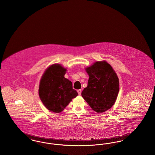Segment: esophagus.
<instances>
[{
	"instance_id": "34e87169",
	"label": "esophagus",
	"mask_w": 155,
	"mask_h": 155,
	"mask_svg": "<svg viewBox=\"0 0 155 155\" xmlns=\"http://www.w3.org/2000/svg\"><path fill=\"white\" fill-rule=\"evenodd\" d=\"M77 92H78V93L79 95H81V89H78V90H77Z\"/></svg>"
}]
</instances>
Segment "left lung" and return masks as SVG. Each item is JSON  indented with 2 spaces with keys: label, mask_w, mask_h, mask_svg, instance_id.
Segmentation results:
<instances>
[{
  "label": "left lung",
  "mask_w": 155,
  "mask_h": 155,
  "mask_svg": "<svg viewBox=\"0 0 155 155\" xmlns=\"http://www.w3.org/2000/svg\"><path fill=\"white\" fill-rule=\"evenodd\" d=\"M89 75L88 86L81 93L93 110L101 113L115 103L119 92L117 74L106 61H96L85 68Z\"/></svg>",
  "instance_id": "1"
}]
</instances>
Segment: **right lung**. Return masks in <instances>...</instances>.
<instances>
[{
    "label": "right lung",
    "instance_id": "add662e5",
    "mask_svg": "<svg viewBox=\"0 0 155 155\" xmlns=\"http://www.w3.org/2000/svg\"><path fill=\"white\" fill-rule=\"evenodd\" d=\"M66 68L59 64L49 67L40 81L39 95L45 106L54 113L63 110L78 94L73 84L64 77Z\"/></svg>",
    "mask_w": 155,
    "mask_h": 155
}]
</instances>
